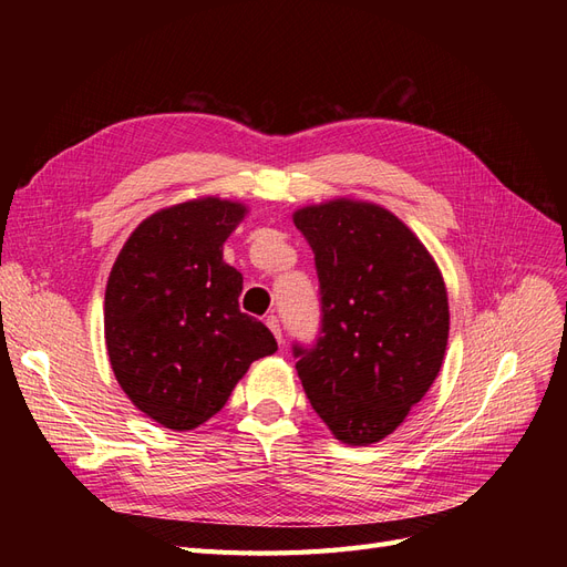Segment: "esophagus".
I'll return each instance as SVG.
<instances>
[{
	"label": "esophagus",
	"mask_w": 567,
	"mask_h": 567,
	"mask_svg": "<svg viewBox=\"0 0 567 567\" xmlns=\"http://www.w3.org/2000/svg\"><path fill=\"white\" fill-rule=\"evenodd\" d=\"M265 323L269 326V331L274 333V338H277L279 342H284V338H281V323H279V319H277V317H274V315H269Z\"/></svg>",
	"instance_id": "1"
}]
</instances>
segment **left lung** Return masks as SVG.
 <instances>
[{"label": "left lung", "instance_id": "obj_1", "mask_svg": "<svg viewBox=\"0 0 567 567\" xmlns=\"http://www.w3.org/2000/svg\"><path fill=\"white\" fill-rule=\"evenodd\" d=\"M315 252L321 326L293 342L307 400L348 444L390 435L437 379L447 290L431 252L385 208L359 200L293 215Z\"/></svg>", "mask_w": 567, "mask_h": 567}]
</instances>
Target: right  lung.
<instances>
[{
    "mask_svg": "<svg viewBox=\"0 0 567 567\" xmlns=\"http://www.w3.org/2000/svg\"><path fill=\"white\" fill-rule=\"evenodd\" d=\"M241 203L200 198L144 219L106 286L111 367L136 409L173 431H194L227 404L255 359L277 352L262 321L238 310L244 277L221 246Z\"/></svg>",
    "mask_w": 567,
    "mask_h": 567,
    "instance_id": "1",
    "label": "right lung"
}]
</instances>
